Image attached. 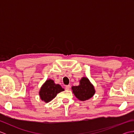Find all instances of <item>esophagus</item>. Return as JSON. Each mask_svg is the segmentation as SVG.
Returning a JSON list of instances; mask_svg holds the SVG:
<instances>
[{"instance_id":"1","label":"esophagus","mask_w":134,"mask_h":134,"mask_svg":"<svg viewBox=\"0 0 134 134\" xmlns=\"http://www.w3.org/2000/svg\"><path fill=\"white\" fill-rule=\"evenodd\" d=\"M70 87H71L70 85H67V86H65V90H69L70 89Z\"/></svg>"}]
</instances>
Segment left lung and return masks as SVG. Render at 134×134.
Here are the masks:
<instances>
[{"instance_id": "8db88e82", "label": "left lung", "mask_w": 134, "mask_h": 134, "mask_svg": "<svg viewBox=\"0 0 134 134\" xmlns=\"http://www.w3.org/2000/svg\"><path fill=\"white\" fill-rule=\"evenodd\" d=\"M73 93L81 101L89 99L94 94L95 90L93 85L87 78H82L79 86L72 87Z\"/></svg>"}]
</instances>
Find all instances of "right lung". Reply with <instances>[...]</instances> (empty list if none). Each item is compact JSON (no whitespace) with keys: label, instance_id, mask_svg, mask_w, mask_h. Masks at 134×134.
<instances>
[{"label":"right lung","instance_id":"obj_1","mask_svg":"<svg viewBox=\"0 0 134 134\" xmlns=\"http://www.w3.org/2000/svg\"><path fill=\"white\" fill-rule=\"evenodd\" d=\"M60 85L55 84L54 81L48 79L42 85L39 92L40 96L42 101L49 102L57 96V94L64 91Z\"/></svg>","mask_w":134,"mask_h":134}]
</instances>
